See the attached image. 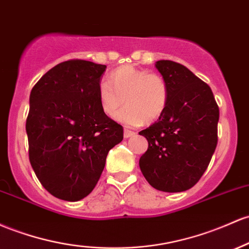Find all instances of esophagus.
Wrapping results in <instances>:
<instances>
[{
	"instance_id": "obj_1",
	"label": "esophagus",
	"mask_w": 249,
	"mask_h": 249,
	"mask_svg": "<svg viewBox=\"0 0 249 249\" xmlns=\"http://www.w3.org/2000/svg\"><path fill=\"white\" fill-rule=\"evenodd\" d=\"M135 136H136V132H133V131L127 130V129L124 130V137L125 138H132V137H135Z\"/></svg>"
}]
</instances>
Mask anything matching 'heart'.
Wrapping results in <instances>:
<instances>
[{
	"instance_id": "b5f03b06",
	"label": "heart",
	"mask_w": 249,
	"mask_h": 249,
	"mask_svg": "<svg viewBox=\"0 0 249 249\" xmlns=\"http://www.w3.org/2000/svg\"><path fill=\"white\" fill-rule=\"evenodd\" d=\"M100 107L107 117L113 118L123 106L118 119L130 126L152 123L164 112L169 100V87L162 75L147 73L133 66L114 70L108 80L98 86Z\"/></svg>"
}]
</instances>
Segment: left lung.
<instances>
[{"mask_svg": "<svg viewBox=\"0 0 249 249\" xmlns=\"http://www.w3.org/2000/svg\"><path fill=\"white\" fill-rule=\"evenodd\" d=\"M169 87L160 119L141 131L149 142L139 160L142 174L155 189L179 193L196 184L217 145L220 111L212 89L178 62H156Z\"/></svg>", "mask_w": 249, "mask_h": 249, "instance_id": "left-lung-1", "label": "left lung"}]
</instances>
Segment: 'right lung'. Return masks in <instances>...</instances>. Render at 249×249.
<instances>
[{
  "label": "right lung",
  "instance_id": "obj_1",
  "mask_svg": "<svg viewBox=\"0 0 249 249\" xmlns=\"http://www.w3.org/2000/svg\"><path fill=\"white\" fill-rule=\"evenodd\" d=\"M105 65L64 61L34 85L26 122L33 170L60 200L86 197L99 181L108 151L124 138L98 97Z\"/></svg>",
  "mask_w": 249,
  "mask_h": 249
}]
</instances>
